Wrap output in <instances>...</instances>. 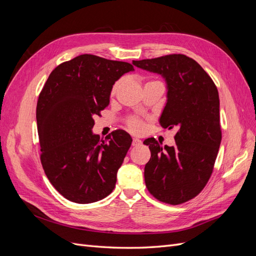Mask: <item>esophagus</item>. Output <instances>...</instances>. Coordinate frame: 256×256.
Segmentation results:
<instances>
[{
	"instance_id": "34e87169",
	"label": "esophagus",
	"mask_w": 256,
	"mask_h": 256,
	"mask_svg": "<svg viewBox=\"0 0 256 256\" xmlns=\"http://www.w3.org/2000/svg\"><path fill=\"white\" fill-rule=\"evenodd\" d=\"M141 144H142V141L138 140V138H134V140H132V146H134V147L140 146Z\"/></svg>"
}]
</instances>
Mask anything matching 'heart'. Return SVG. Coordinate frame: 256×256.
<instances>
[{
	"instance_id": "b5f03b06",
	"label": "heart",
	"mask_w": 256,
	"mask_h": 256,
	"mask_svg": "<svg viewBox=\"0 0 256 256\" xmlns=\"http://www.w3.org/2000/svg\"><path fill=\"white\" fill-rule=\"evenodd\" d=\"M150 83H161L160 81H158V80H150V81H148L147 82V84H150ZM120 84H122V81L120 80H118V81H116L114 84H113V86H112V88H111V96H114L116 92H118V88H120ZM127 126H128V128L132 131V132H136V134H138V132H141V131L143 130V128H144V124H143V122L141 120H138V118H128V120H127Z\"/></svg>"
}]
</instances>
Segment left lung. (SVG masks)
<instances>
[{
  "mask_svg": "<svg viewBox=\"0 0 256 256\" xmlns=\"http://www.w3.org/2000/svg\"><path fill=\"white\" fill-rule=\"evenodd\" d=\"M132 64L166 79L168 102L159 122L164 129L177 128L174 146L162 147L154 138L143 142L152 154L145 184L160 202L182 204L204 189L214 171L222 138L218 90L198 62L184 54Z\"/></svg>",
  "mask_w": 256,
  "mask_h": 256,
  "instance_id": "obj_1",
  "label": "left lung"
}]
</instances>
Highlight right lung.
Returning <instances> with one entry per match:
<instances>
[{"instance_id": "1", "label": "right lung", "mask_w": 256, "mask_h": 256, "mask_svg": "<svg viewBox=\"0 0 256 256\" xmlns=\"http://www.w3.org/2000/svg\"><path fill=\"white\" fill-rule=\"evenodd\" d=\"M132 70L126 62L82 54L60 64L44 85L36 108L40 161L53 187L72 202H97L115 187L132 138L118 129L104 141L92 128L115 81Z\"/></svg>"}]
</instances>
